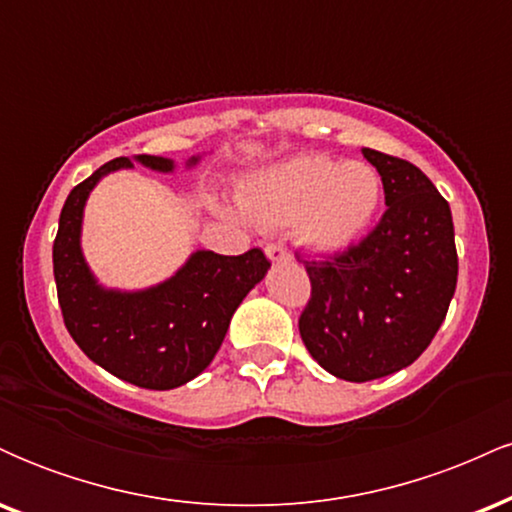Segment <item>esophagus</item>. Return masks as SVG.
<instances>
[{"label":"esophagus","instance_id":"obj_1","mask_svg":"<svg viewBox=\"0 0 512 512\" xmlns=\"http://www.w3.org/2000/svg\"><path fill=\"white\" fill-rule=\"evenodd\" d=\"M264 252H267V257H269V260H272V262H286V260H291L289 250H286L281 243H267V248H264Z\"/></svg>","mask_w":512,"mask_h":512}]
</instances>
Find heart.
Returning <instances> with one entry per match:
<instances>
[{
	"label": "heart",
	"mask_w": 512,
	"mask_h": 512,
	"mask_svg": "<svg viewBox=\"0 0 512 512\" xmlns=\"http://www.w3.org/2000/svg\"><path fill=\"white\" fill-rule=\"evenodd\" d=\"M383 182L366 163L308 154L264 170L245 187L243 209L267 228L296 226L310 248L337 252L366 233Z\"/></svg>",
	"instance_id": "b5f03b06"
}]
</instances>
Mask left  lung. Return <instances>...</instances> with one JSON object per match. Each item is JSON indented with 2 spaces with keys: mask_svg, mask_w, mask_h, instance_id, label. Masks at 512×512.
I'll return each mask as SVG.
<instances>
[{
  "mask_svg": "<svg viewBox=\"0 0 512 512\" xmlns=\"http://www.w3.org/2000/svg\"><path fill=\"white\" fill-rule=\"evenodd\" d=\"M363 156L383 178L385 214L346 250L303 260L310 298L298 317L310 356L349 383L411 366L443 325L457 286L445 197L414 163L375 149Z\"/></svg>",
  "mask_w": 512,
  "mask_h": 512,
  "instance_id": "left-lung-1",
  "label": "left lung"
}]
</instances>
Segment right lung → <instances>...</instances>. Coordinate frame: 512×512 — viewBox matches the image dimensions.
Segmentation results:
<instances>
[{
    "instance_id": "1",
    "label": "right lung",
    "mask_w": 512,
    "mask_h": 512,
    "mask_svg": "<svg viewBox=\"0 0 512 512\" xmlns=\"http://www.w3.org/2000/svg\"><path fill=\"white\" fill-rule=\"evenodd\" d=\"M137 161L163 173L173 170V161L161 156ZM132 163L127 156L113 158L69 192L52 245L57 301L64 327L93 363L137 387L173 390L209 366L236 308L272 262L260 248L243 255L199 250L173 279L149 291L101 289L79 248L81 214L93 185Z\"/></svg>"
}]
</instances>
